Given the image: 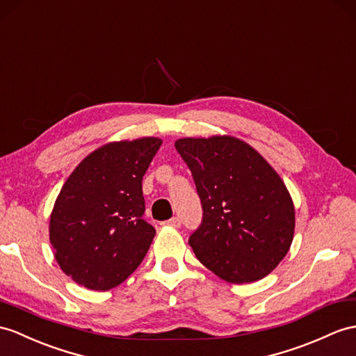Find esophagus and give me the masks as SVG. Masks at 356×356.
I'll list each match as a JSON object with an SVG mask.
<instances>
[{
    "instance_id": "34e87169",
    "label": "esophagus",
    "mask_w": 356,
    "mask_h": 356,
    "mask_svg": "<svg viewBox=\"0 0 356 356\" xmlns=\"http://www.w3.org/2000/svg\"><path fill=\"white\" fill-rule=\"evenodd\" d=\"M168 227H172V228H179L181 227V219L179 218H172L166 222Z\"/></svg>"
}]
</instances>
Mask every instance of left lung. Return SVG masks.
Instances as JSON below:
<instances>
[{
	"mask_svg": "<svg viewBox=\"0 0 356 356\" xmlns=\"http://www.w3.org/2000/svg\"><path fill=\"white\" fill-rule=\"evenodd\" d=\"M195 179L202 222L188 245L219 278H264L287 255L294 205L278 173L252 146L231 136L175 142Z\"/></svg>",
	"mask_w": 356,
	"mask_h": 356,
	"instance_id": "1",
	"label": "left lung"
}]
</instances>
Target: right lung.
Instances as JSON below:
<instances>
[{"label": "right lung", "instance_id": "right-lung-1", "mask_svg": "<svg viewBox=\"0 0 356 356\" xmlns=\"http://www.w3.org/2000/svg\"><path fill=\"white\" fill-rule=\"evenodd\" d=\"M160 146L157 137L104 145L66 179L51 213L49 241L76 284L106 291L143 261L155 229L143 219L142 179Z\"/></svg>", "mask_w": 356, "mask_h": 356}]
</instances>
